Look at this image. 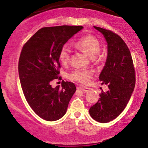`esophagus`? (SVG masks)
<instances>
[{
    "instance_id": "1",
    "label": "esophagus",
    "mask_w": 148,
    "mask_h": 148,
    "mask_svg": "<svg viewBox=\"0 0 148 148\" xmlns=\"http://www.w3.org/2000/svg\"><path fill=\"white\" fill-rule=\"evenodd\" d=\"M78 89L80 90H81L82 92H88V91H89L90 88H85V87H83V86H79V87H78Z\"/></svg>"
}]
</instances>
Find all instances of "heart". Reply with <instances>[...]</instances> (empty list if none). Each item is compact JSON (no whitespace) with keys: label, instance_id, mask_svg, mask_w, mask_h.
Here are the masks:
<instances>
[{"label":"heart","instance_id":"obj_1","mask_svg":"<svg viewBox=\"0 0 148 148\" xmlns=\"http://www.w3.org/2000/svg\"><path fill=\"white\" fill-rule=\"evenodd\" d=\"M75 46L85 55L92 58L96 57L100 51V44L95 37L92 36H85L75 42ZM59 60L61 63L66 64L70 60V51L66 46L60 49L58 55ZM92 72L89 70L77 69L69 74V78L73 81L78 82L82 84H86L91 78Z\"/></svg>","mask_w":148,"mask_h":148}]
</instances>
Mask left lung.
Segmentation results:
<instances>
[{
  "label": "left lung",
  "mask_w": 148,
  "mask_h": 148,
  "mask_svg": "<svg viewBox=\"0 0 148 148\" xmlns=\"http://www.w3.org/2000/svg\"><path fill=\"white\" fill-rule=\"evenodd\" d=\"M93 27L103 35L108 44L107 58L99 80L102 85H108L109 90L103 91L89 113L96 121L106 123L116 118L130 100L135 85V69L124 40L110 30Z\"/></svg>",
  "instance_id": "1"
}]
</instances>
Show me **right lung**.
Masks as SVG:
<instances>
[{"mask_svg": "<svg viewBox=\"0 0 148 148\" xmlns=\"http://www.w3.org/2000/svg\"><path fill=\"white\" fill-rule=\"evenodd\" d=\"M83 26L45 27L38 30L23 47L18 73L23 92L29 106L42 119L56 121L66 113L76 90L74 83L62 81V88H52L58 77L60 49ZM60 78V77H59Z\"/></svg>", "mask_w": 148, "mask_h": 148, "instance_id": "1", "label": "right lung"}]
</instances>
